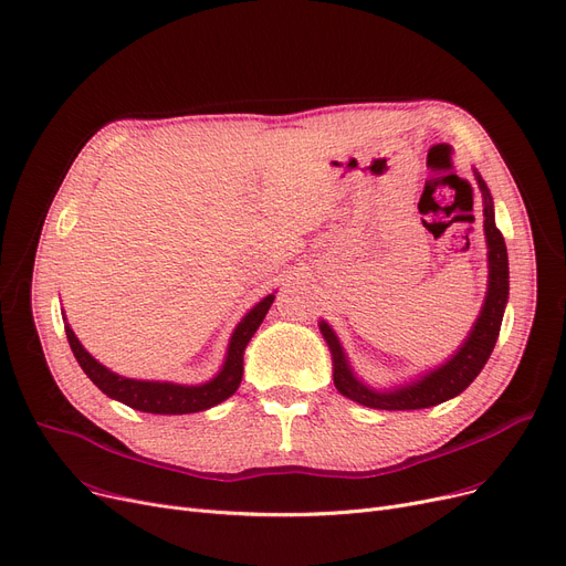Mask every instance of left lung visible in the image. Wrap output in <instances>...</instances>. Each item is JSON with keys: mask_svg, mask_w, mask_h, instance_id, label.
I'll list each match as a JSON object with an SVG mask.
<instances>
[{"mask_svg": "<svg viewBox=\"0 0 566 566\" xmlns=\"http://www.w3.org/2000/svg\"><path fill=\"white\" fill-rule=\"evenodd\" d=\"M474 178L483 196V231H485V244H488V291L470 335L462 339V344L451 354V358H447L437 367H430V370L421 373L416 379L390 386V388H375L354 373V367L347 358V352L342 347L339 337L322 318V322H318V331H322L331 349L335 388L344 398H349L363 407L388 409V411L434 407L460 396V392L479 377L490 354H493L500 328H502V316L509 303V254H506L504 235L495 224L493 196H490V189L479 176L476 168H474Z\"/></svg>", "mask_w": 566, "mask_h": 566, "instance_id": "obj_1", "label": "left lung"}]
</instances>
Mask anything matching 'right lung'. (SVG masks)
Listing matches in <instances>:
<instances>
[{"mask_svg": "<svg viewBox=\"0 0 566 566\" xmlns=\"http://www.w3.org/2000/svg\"><path fill=\"white\" fill-rule=\"evenodd\" d=\"M273 301H275V293H268L263 301H259L248 314L240 318V324L231 333L222 367H219V373L212 379L203 384H176V381L122 377L96 360L83 347L81 339L76 337V333H73L69 324H64V331H66L69 347L73 356H76L78 365L83 367V373L90 377V381L96 388L106 392L108 398L145 413H196L229 400L238 390L242 381L244 349H248L252 335L259 331ZM62 318L66 322L64 312H62Z\"/></svg>", "mask_w": 566, "mask_h": 566, "instance_id": "1", "label": "right lung"}]
</instances>
